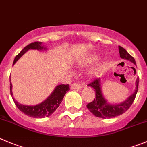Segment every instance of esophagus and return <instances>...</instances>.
<instances>
[{
  "mask_svg": "<svg viewBox=\"0 0 147 147\" xmlns=\"http://www.w3.org/2000/svg\"><path fill=\"white\" fill-rule=\"evenodd\" d=\"M71 88H72V90H81L82 88V87L77 83H73L71 85Z\"/></svg>",
  "mask_w": 147,
  "mask_h": 147,
  "instance_id": "1",
  "label": "esophagus"
}]
</instances>
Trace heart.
Masks as SVG:
<instances>
[{
	"instance_id": "obj_1",
	"label": "heart",
	"mask_w": 147,
	"mask_h": 147,
	"mask_svg": "<svg viewBox=\"0 0 147 147\" xmlns=\"http://www.w3.org/2000/svg\"><path fill=\"white\" fill-rule=\"evenodd\" d=\"M96 59H97L96 57L90 56L82 59V60L80 62V64L82 66H84V67L88 66V65H90L91 64H92L94 62H95ZM104 67H105L104 65H102V64H99V65L95 66V67L91 70L90 75L92 77L99 76V75L102 73V71L104 70Z\"/></svg>"
}]
</instances>
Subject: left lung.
Here are the masks:
<instances>
[{
	"label": "left lung",
	"instance_id": "obj_1",
	"mask_svg": "<svg viewBox=\"0 0 147 147\" xmlns=\"http://www.w3.org/2000/svg\"><path fill=\"white\" fill-rule=\"evenodd\" d=\"M119 49L121 58L130 61L131 62L136 65V61H135L134 58L131 56L126 49H123L121 46H119ZM135 85H136V88H135L134 92L126 100L123 101L122 102H119V103L112 104L108 102L105 97L103 96L102 88H101L102 85H101L100 78H98L92 81L91 83L88 84V86L93 88L95 90V99H94L92 102L88 103L87 105V108L92 114L95 115L97 117L102 118V119H110V118H114L120 116L125 113L130 108L134 100L138 91L139 78H137L136 79Z\"/></svg>",
	"mask_w": 147,
	"mask_h": 147
}]
</instances>
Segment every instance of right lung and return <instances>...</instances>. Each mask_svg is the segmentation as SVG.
<instances>
[{
  "label": "right lung",
  "instance_id": "1",
  "mask_svg": "<svg viewBox=\"0 0 147 147\" xmlns=\"http://www.w3.org/2000/svg\"><path fill=\"white\" fill-rule=\"evenodd\" d=\"M29 49H36L39 51H47V47L43 45L42 42H34L30 45H27L21 51L19 54L15 57L13 65H15L16 62ZM11 81V78H10ZM12 83L10 82V90H11V95H13L12 92ZM69 90V85H58L55 87L52 93L49 95L46 100L42 102L41 103L37 104L35 105H27L24 104L19 103L17 100H16L13 97L14 102L17 108L21 111V112L27 116L32 118H36V119H41V118L48 117L52 113L56 111L57 108L59 106L60 103L63 100L64 96L67 93V91Z\"/></svg>",
  "mask_w": 147,
  "mask_h": 147
}]
</instances>
